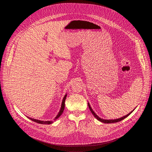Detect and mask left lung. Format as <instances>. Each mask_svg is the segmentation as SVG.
Segmentation results:
<instances>
[{
    "label": "left lung",
    "mask_w": 152,
    "mask_h": 152,
    "mask_svg": "<svg viewBox=\"0 0 152 152\" xmlns=\"http://www.w3.org/2000/svg\"><path fill=\"white\" fill-rule=\"evenodd\" d=\"M88 106H89V108L91 111L92 112V113L93 115L95 116V118H96V119H97L99 121L102 122V123H117V122H119V121H121V120H123V119H125L126 117H127L129 115H130V114L134 111V110H132L131 113H128L127 115H126V116H123V117H122V118H118V119H102V118H99L96 114H95V113H94V111H93V110L92 109V108L91 107V106H90V105H89V103H88Z\"/></svg>",
    "instance_id": "obj_1"
}]
</instances>
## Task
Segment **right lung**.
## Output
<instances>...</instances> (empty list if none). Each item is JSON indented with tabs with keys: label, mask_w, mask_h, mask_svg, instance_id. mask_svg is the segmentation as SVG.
I'll return each mask as SVG.
<instances>
[{
	"label": "right lung",
	"mask_w": 152,
	"mask_h": 152,
	"mask_svg": "<svg viewBox=\"0 0 152 152\" xmlns=\"http://www.w3.org/2000/svg\"><path fill=\"white\" fill-rule=\"evenodd\" d=\"M66 95L67 94H66L65 95V97H64L63 100H62V103H61V108H60V110L59 111V113H58V115H57V116H56L54 119V120H56V119H58L62 114V113L64 111V109H65V100H66ZM29 119H31V120H32L33 121H34L36 123H39V124H52L53 121H41V120H37V119H33V118H29L28 117Z\"/></svg>",
	"instance_id": "add662e5"
}]
</instances>
